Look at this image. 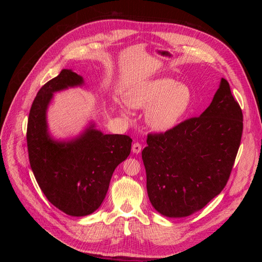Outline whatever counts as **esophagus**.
<instances>
[{
	"mask_svg": "<svg viewBox=\"0 0 262 262\" xmlns=\"http://www.w3.org/2000/svg\"><path fill=\"white\" fill-rule=\"evenodd\" d=\"M141 149H142V145L139 143V142H136V143L132 145V152L133 153L139 154L141 152Z\"/></svg>",
	"mask_w": 262,
	"mask_h": 262,
	"instance_id": "esophagus-1",
	"label": "esophagus"
}]
</instances>
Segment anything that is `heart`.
Masks as SVG:
<instances>
[{"label": "heart", "instance_id": "b5f03b06", "mask_svg": "<svg viewBox=\"0 0 262 262\" xmlns=\"http://www.w3.org/2000/svg\"><path fill=\"white\" fill-rule=\"evenodd\" d=\"M133 108H147L146 121L153 129L166 131L173 128L190 106L192 94L185 84L164 77L136 85L128 94ZM126 112L125 108H122Z\"/></svg>", "mask_w": 262, "mask_h": 262}]
</instances>
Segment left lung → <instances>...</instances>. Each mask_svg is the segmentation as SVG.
I'll return each mask as SVG.
<instances>
[{"mask_svg": "<svg viewBox=\"0 0 262 262\" xmlns=\"http://www.w3.org/2000/svg\"><path fill=\"white\" fill-rule=\"evenodd\" d=\"M242 134V108L225 78L200 117L149 133L142 160L155 210L184 217L204 208L226 186Z\"/></svg>", "mask_w": 262, "mask_h": 262, "instance_id": "left-lung-1", "label": "left lung"}]
</instances>
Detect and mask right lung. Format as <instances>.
<instances>
[{"label":"right lung","mask_w":262,"mask_h":262,"mask_svg":"<svg viewBox=\"0 0 262 262\" xmlns=\"http://www.w3.org/2000/svg\"><path fill=\"white\" fill-rule=\"evenodd\" d=\"M82 83V76L66 69L47 82L31 105L26 134L30 167L41 191L55 208L72 216L89 215L100 207L132 143L129 136L102 134L93 126L68 143L49 138L46 110L53 93Z\"/></svg>","instance_id":"1"}]
</instances>
